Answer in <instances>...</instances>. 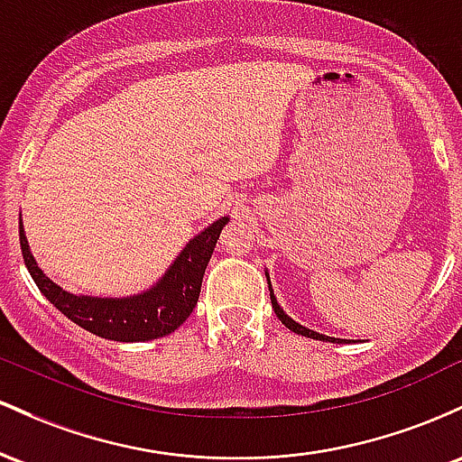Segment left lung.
Segmentation results:
<instances>
[{
    "label": "left lung",
    "instance_id": "obj_1",
    "mask_svg": "<svg viewBox=\"0 0 462 462\" xmlns=\"http://www.w3.org/2000/svg\"><path fill=\"white\" fill-rule=\"evenodd\" d=\"M266 279H268V290H271V303H273V310H274V314H277V319L282 320V323L286 325V328H288L290 331H294V334H300V336H305V338L323 340V343H345V340H340V338H331V336L319 334V331H314V329H308V328H303V325H299L297 320H292V319H290V316H288V314L283 312V310H282V305L277 303V299H274V292H273V286H271V277H268V274H266Z\"/></svg>",
    "mask_w": 462,
    "mask_h": 462
}]
</instances>
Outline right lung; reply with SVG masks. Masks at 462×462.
<instances>
[{"instance_id": "obj_1", "label": "right lung", "mask_w": 462, "mask_h": 462, "mask_svg": "<svg viewBox=\"0 0 462 462\" xmlns=\"http://www.w3.org/2000/svg\"><path fill=\"white\" fill-rule=\"evenodd\" d=\"M226 222H229L226 216L211 222L205 231L191 237L189 245L180 251L172 266L152 288L124 299L82 297V294L67 292L50 277H45L39 263L34 262L22 222H19V242H22L25 268L32 274L34 283L67 319L100 338L117 340V343H143L172 334L194 312L205 268Z\"/></svg>"}]
</instances>
